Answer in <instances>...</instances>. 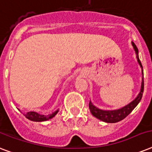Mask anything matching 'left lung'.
Masks as SVG:
<instances>
[{"label":"left lung","instance_id":"1","mask_svg":"<svg viewBox=\"0 0 152 152\" xmlns=\"http://www.w3.org/2000/svg\"><path fill=\"white\" fill-rule=\"evenodd\" d=\"M132 46L134 47V50L137 53V58L138 61V63L140 64V67L142 69V74L144 76V72H143V66L140 61L138 57V49H137V46L135 45L134 42H132ZM144 78L142 80V84H141V89H140V92L139 93V95H137V97L132 102H131L129 104H128L127 106H124L122 108L118 109V110H102L100 109H98L97 107H95L92 103L89 102V109H90L91 113H92L93 116H95V118H97L98 119L105 121L107 123H115L118 122L120 121L123 120L124 118H126L129 114L133 109L138 105L140 101L141 100L142 95L144 93Z\"/></svg>","mask_w":152,"mask_h":152}]
</instances>
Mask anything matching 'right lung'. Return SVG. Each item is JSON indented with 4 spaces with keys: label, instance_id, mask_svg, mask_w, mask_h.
I'll return each mask as SVG.
<instances>
[{
    "label": "right lung",
    "instance_id": "add662e5",
    "mask_svg": "<svg viewBox=\"0 0 152 152\" xmlns=\"http://www.w3.org/2000/svg\"><path fill=\"white\" fill-rule=\"evenodd\" d=\"M57 112H58V110L55 111V112H53L51 114H49V115H41V114L36 113V112L31 111V112H27V113H25L24 116L27 119L33 121H47L53 118L57 114Z\"/></svg>",
    "mask_w": 152,
    "mask_h": 152
}]
</instances>
